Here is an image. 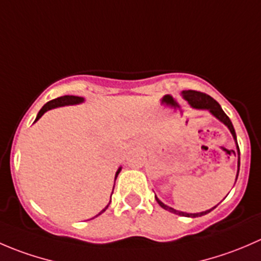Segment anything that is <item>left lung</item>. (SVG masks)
I'll return each mask as SVG.
<instances>
[{
	"label": "left lung",
	"mask_w": 261,
	"mask_h": 261,
	"mask_svg": "<svg viewBox=\"0 0 261 261\" xmlns=\"http://www.w3.org/2000/svg\"><path fill=\"white\" fill-rule=\"evenodd\" d=\"M181 96H183L184 99H187L188 101V103L191 105L193 109H197V110H207V111H210L211 114L215 116L217 120H220L221 122L225 123L226 126L228 127V130H230V133L232 134L233 136V140H235L236 143V147H238V154H239V163H238V167H239V170H240V149H239V145H238V140H236V133H235V128H233L232 126V122H231V120L228 118V116L223 112V110L221 109V106L218 105L217 101H215V99L212 98L211 96H208V94L206 93H202V92H197V91H183L181 92ZM239 170H238V175H239ZM238 175H236V179H238ZM155 199H156V202L159 203V206L162 207V208L167 210V211L172 212V213H175V215H179V216H184V217H199V216H203V215H207V213H210L212 211V210H215L216 207L215 206L211 210H207V211H203V212H199V213H187V212H181V211H177V210L172 208V207L167 206V204L163 203L162 201H160L159 198H158L156 196H155Z\"/></svg>",
	"instance_id": "8db88e82"
}]
</instances>
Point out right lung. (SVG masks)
<instances>
[{
	"label": "right lung",
	"instance_id": "1",
	"mask_svg": "<svg viewBox=\"0 0 261 261\" xmlns=\"http://www.w3.org/2000/svg\"><path fill=\"white\" fill-rule=\"evenodd\" d=\"M83 101H84L83 97H78V96H62V97H58V98L51 99V101H49L48 103L44 105L43 109H41L40 111H39L38 116H36V120H35V121H38L39 118H40L41 116L45 114L46 111H49V110H51V109H55V107L69 106V105H78V103H82V102H83ZM120 172H121V167L118 168V170H117V172H116L115 180H116V178H117L118 173H120ZM112 192H114V191H112ZM111 196H112V194H111ZM110 202H111V201H110ZM109 204H110V203H109ZM109 204H107V206L105 207V208L102 210V211L99 212L97 216H99V215H101V213H103L105 211H106L107 207H109ZM97 216H94V217H97Z\"/></svg>",
	"mask_w": 261,
	"mask_h": 261
}]
</instances>
